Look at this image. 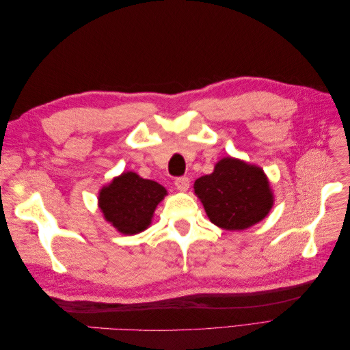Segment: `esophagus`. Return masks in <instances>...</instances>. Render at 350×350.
<instances>
[{"instance_id": "34e87169", "label": "esophagus", "mask_w": 350, "mask_h": 350, "mask_svg": "<svg viewBox=\"0 0 350 350\" xmlns=\"http://www.w3.org/2000/svg\"><path fill=\"white\" fill-rule=\"evenodd\" d=\"M175 187L179 191H187L189 188V178L188 176H179L175 179Z\"/></svg>"}]
</instances>
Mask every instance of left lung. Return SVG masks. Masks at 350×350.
<instances>
[{"instance_id": "left-lung-1", "label": "left lung", "mask_w": 350, "mask_h": 350, "mask_svg": "<svg viewBox=\"0 0 350 350\" xmlns=\"http://www.w3.org/2000/svg\"><path fill=\"white\" fill-rule=\"evenodd\" d=\"M194 191L208 219L219 228L242 230L267 216L273 196L260 167L226 157L213 174L198 178Z\"/></svg>"}]
</instances>
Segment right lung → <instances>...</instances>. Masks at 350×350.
<instances>
[{
	"label": "right lung",
	"instance_id": "add662e5",
	"mask_svg": "<svg viewBox=\"0 0 350 350\" xmlns=\"http://www.w3.org/2000/svg\"><path fill=\"white\" fill-rule=\"evenodd\" d=\"M166 196V189L134 172L115 178L99 194L105 219L125 235H134L150 225L153 211Z\"/></svg>",
	"mask_w": 350,
	"mask_h": 350
}]
</instances>
